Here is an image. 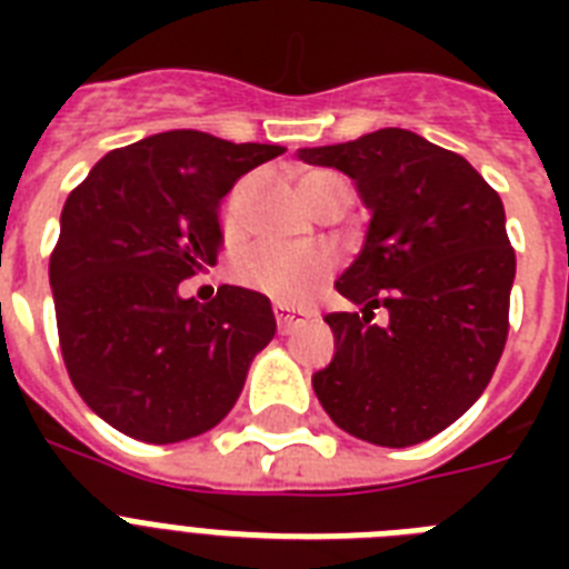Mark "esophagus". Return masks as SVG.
<instances>
[{"label":"esophagus","mask_w":569,"mask_h":569,"mask_svg":"<svg viewBox=\"0 0 569 569\" xmlns=\"http://www.w3.org/2000/svg\"><path fill=\"white\" fill-rule=\"evenodd\" d=\"M274 319H277V330H280V333H292L298 325H303V321H307V316L298 310H289V307H274Z\"/></svg>","instance_id":"34e87169"}]
</instances>
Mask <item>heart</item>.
I'll use <instances>...</instances> for the list:
<instances>
[{"instance_id":"b5f03b06","label":"heart","mask_w":569,"mask_h":569,"mask_svg":"<svg viewBox=\"0 0 569 569\" xmlns=\"http://www.w3.org/2000/svg\"><path fill=\"white\" fill-rule=\"evenodd\" d=\"M244 191L248 182H239L221 206V232L227 239H239L244 232ZM333 191H348L346 180L330 171H310L301 177V194L310 206L321 203ZM337 257L325 244H257L236 266V277L257 292L274 301L298 303L330 274Z\"/></svg>"}]
</instances>
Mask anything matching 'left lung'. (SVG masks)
Instances as JSON below:
<instances>
[{
  "mask_svg": "<svg viewBox=\"0 0 569 569\" xmlns=\"http://www.w3.org/2000/svg\"><path fill=\"white\" fill-rule=\"evenodd\" d=\"M298 156L348 173L372 209L363 250L337 280L363 310L325 316L337 355L312 389L351 437L416 446L476 405L505 351L517 257L502 200L463 156L407 129Z\"/></svg>",
  "mask_w": 569,
  "mask_h": 569,
  "instance_id": "1",
  "label": "left lung"
}]
</instances>
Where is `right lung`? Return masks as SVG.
<instances>
[{"label": "right lung", "instance_id": "1", "mask_svg": "<svg viewBox=\"0 0 569 569\" xmlns=\"http://www.w3.org/2000/svg\"><path fill=\"white\" fill-rule=\"evenodd\" d=\"M283 153L194 129L159 132L93 164L61 209L49 257L61 357L76 392L127 437L180 442L230 413L250 360L274 339L266 295L180 283L218 262V206Z\"/></svg>", "mask_w": 569, "mask_h": 569}]
</instances>
